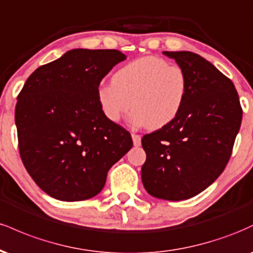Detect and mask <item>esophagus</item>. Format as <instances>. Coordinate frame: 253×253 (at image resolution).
I'll use <instances>...</instances> for the list:
<instances>
[{"mask_svg":"<svg viewBox=\"0 0 253 253\" xmlns=\"http://www.w3.org/2000/svg\"><path fill=\"white\" fill-rule=\"evenodd\" d=\"M132 139H133V144H134V146H140L141 145V136L140 135L134 134V133H133Z\"/></svg>","mask_w":253,"mask_h":253,"instance_id":"obj_1","label":"esophagus"}]
</instances>
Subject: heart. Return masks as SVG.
I'll use <instances>...</instances> for the list:
<instances>
[{
    "label": "heart",
    "mask_w": 253,
    "mask_h": 253,
    "mask_svg": "<svg viewBox=\"0 0 253 253\" xmlns=\"http://www.w3.org/2000/svg\"><path fill=\"white\" fill-rule=\"evenodd\" d=\"M188 91L189 80L181 66L147 56L119 69L113 75V82L101 84L97 100L110 121L117 123L132 106L133 124L159 129L177 118Z\"/></svg>",
    "instance_id": "heart-1"
}]
</instances>
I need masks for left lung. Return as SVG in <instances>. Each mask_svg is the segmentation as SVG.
<instances>
[{
  "instance_id": "1",
  "label": "left lung",
  "mask_w": 253,
  "mask_h": 253,
  "mask_svg": "<svg viewBox=\"0 0 253 253\" xmlns=\"http://www.w3.org/2000/svg\"><path fill=\"white\" fill-rule=\"evenodd\" d=\"M187 72L189 91L172 123L145 134L143 184L157 199L181 201L197 195L222 173L242 124L234 84L213 64L189 51L169 52Z\"/></svg>"
}]
</instances>
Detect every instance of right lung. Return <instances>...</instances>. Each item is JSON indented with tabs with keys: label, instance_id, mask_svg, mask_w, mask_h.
Returning a JSON list of instances; mask_svg holds the SVG:
<instances>
[{
	"label": "right lung",
	"instance_id": "obj_1",
	"mask_svg": "<svg viewBox=\"0 0 253 253\" xmlns=\"http://www.w3.org/2000/svg\"><path fill=\"white\" fill-rule=\"evenodd\" d=\"M126 59L117 50L68 51L39 66L17 95L20 157L40 189L60 201L97 195L107 173L133 146L97 100L101 81Z\"/></svg>",
	"mask_w": 253,
	"mask_h": 253
}]
</instances>
